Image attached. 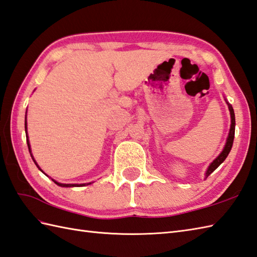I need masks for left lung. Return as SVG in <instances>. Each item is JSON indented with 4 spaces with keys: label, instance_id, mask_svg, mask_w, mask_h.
I'll list each match as a JSON object with an SVG mask.
<instances>
[{
    "label": "left lung",
    "instance_id": "8db88e82",
    "mask_svg": "<svg viewBox=\"0 0 257 257\" xmlns=\"http://www.w3.org/2000/svg\"><path fill=\"white\" fill-rule=\"evenodd\" d=\"M226 104H228V107H229V111H230V117H231V124H230V130H229V135H228V138H226V142L224 145V148L223 150L221 151V153L219 154V156L214 159L212 162L210 163V165L208 166V169L206 171V178L209 176L211 173L216 170L218 166L221 164L223 161L226 159V157H228V154L230 153L231 151V148H232V145H233V139H234V131H235V116H234V110H233V107H232L231 104H229V101L225 99Z\"/></svg>",
    "mask_w": 257,
    "mask_h": 257
}]
</instances>
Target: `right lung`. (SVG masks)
<instances>
[{"label":"right lung","instance_id":"add662e5","mask_svg":"<svg viewBox=\"0 0 257 257\" xmlns=\"http://www.w3.org/2000/svg\"><path fill=\"white\" fill-rule=\"evenodd\" d=\"M26 114H27V110H26ZM25 133H26V139H27V146H28V150H29V152H31V156H32V158H33V161L35 162V164L37 165V168L44 173V171L41 170L40 168H39V165L37 164V162H36L35 161V159H34V157H33V154H32V150H31V143H29V140H28V135H27V120L25 119ZM44 174H46V173H44ZM47 175V174H46ZM48 176V175H47ZM52 180V178H51ZM53 182H55L58 186H61V187H80V186H86V185H89V184H92V183H84V184H62V183H59V182H57V181H55V180H52Z\"/></svg>","mask_w":257,"mask_h":257}]
</instances>
